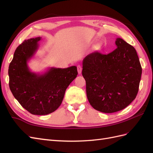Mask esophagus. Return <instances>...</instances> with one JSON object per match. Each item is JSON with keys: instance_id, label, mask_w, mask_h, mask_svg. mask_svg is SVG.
Wrapping results in <instances>:
<instances>
[{"instance_id": "34e87169", "label": "esophagus", "mask_w": 153, "mask_h": 153, "mask_svg": "<svg viewBox=\"0 0 153 153\" xmlns=\"http://www.w3.org/2000/svg\"><path fill=\"white\" fill-rule=\"evenodd\" d=\"M82 67H81V66H80V65H78L77 66V70H78V74H81V73H82Z\"/></svg>"}]
</instances>
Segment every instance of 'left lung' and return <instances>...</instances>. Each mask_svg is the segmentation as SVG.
I'll return each mask as SVG.
<instances>
[{
    "label": "left lung",
    "instance_id": "8db88e82",
    "mask_svg": "<svg viewBox=\"0 0 153 153\" xmlns=\"http://www.w3.org/2000/svg\"><path fill=\"white\" fill-rule=\"evenodd\" d=\"M107 55L91 53L83 60L82 76L91 105L103 113L125 108L135 99L142 67L135 49L121 38Z\"/></svg>",
    "mask_w": 153,
    "mask_h": 153
}]
</instances>
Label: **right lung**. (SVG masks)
<instances>
[{
	"label": "right lung",
	"instance_id": "obj_1",
	"mask_svg": "<svg viewBox=\"0 0 153 153\" xmlns=\"http://www.w3.org/2000/svg\"><path fill=\"white\" fill-rule=\"evenodd\" d=\"M41 37L25 40L16 49L8 69L10 90L30 114L47 115L61 105L65 91L78 75L76 66L51 68L44 73L32 72L28 61L38 49Z\"/></svg>",
	"mask_w": 153,
	"mask_h": 153
}]
</instances>
